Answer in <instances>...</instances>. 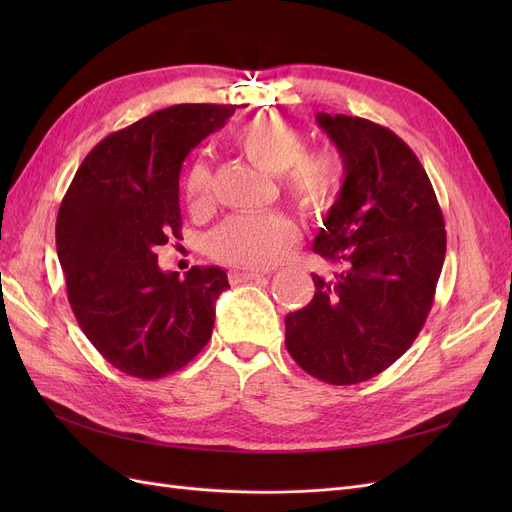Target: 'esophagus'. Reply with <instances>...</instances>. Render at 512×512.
<instances>
[{"label":"esophagus","instance_id":"obj_1","mask_svg":"<svg viewBox=\"0 0 512 512\" xmlns=\"http://www.w3.org/2000/svg\"><path fill=\"white\" fill-rule=\"evenodd\" d=\"M267 273L262 271H247V269H232L228 273V280L232 284H241V282H252V280H260V277H265Z\"/></svg>","mask_w":512,"mask_h":512}]
</instances>
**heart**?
Wrapping results in <instances>:
<instances>
[{
  "mask_svg": "<svg viewBox=\"0 0 512 512\" xmlns=\"http://www.w3.org/2000/svg\"><path fill=\"white\" fill-rule=\"evenodd\" d=\"M232 141L258 168L277 175L284 196L309 215L327 213L342 192L344 164L331 147L305 149L303 134L282 117H256L241 123ZM185 200L192 213H205L213 203V177L207 162H196L185 179ZM297 228L284 215H237L215 228L209 252L224 265L265 269L280 262Z\"/></svg>",
  "mask_w": 512,
  "mask_h": 512,
  "instance_id": "b5f03b06",
  "label": "heart"
}]
</instances>
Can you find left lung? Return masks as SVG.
<instances>
[{
    "instance_id": "obj_1",
    "label": "left lung",
    "mask_w": 512,
    "mask_h": 512,
    "mask_svg": "<svg viewBox=\"0 0 512 512\" xmlns=\"http://www.w3.org/2000/svg\"><path fill=\"white\" fill-rule=\"evenodd\" d=\"M346 179L314 252L339 267L312 273L314 299L286 316V348L327 384H359L404 354L431 312L446 254L436 192L416 153L378 123L316 115Z\"/></svg>"
}]
</instances>
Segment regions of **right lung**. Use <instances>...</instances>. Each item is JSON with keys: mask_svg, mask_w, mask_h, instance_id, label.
I'll list each match as a JSON object with an SVG mask.
<instances>
[{"mask_svg": "<svg viewBox=\"0 0 512 512\" xmlns=\"http://www.w3.org/2000/svg\"><path fill=\"white\" fill-rule=\"evenodd\" d=\"M235 104H175L108 134L87 153L61 200L57 256L76 322L121 374L158 380L207 346L215 301L230 288L218 267H158L181 237L179 173Z\"/></svg>", "mask_w": 512, "mask_h": 512, "instance_id": "right-lung-1", "label": "right lung"}]
</instances>
